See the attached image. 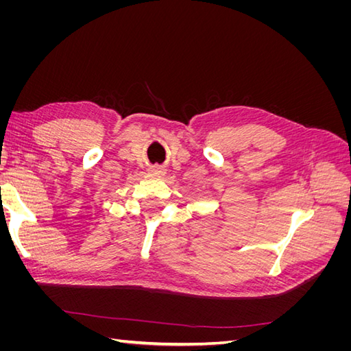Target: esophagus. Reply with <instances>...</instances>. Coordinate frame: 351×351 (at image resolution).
Segmentation results:
<instances>
[{"instance_id": "obj_1", "label": "esophagus", "mask_w": 351, "mask_h": 351, "mask_svg": "<svg viewBox=\"0 0 351 351\" xmlns=\"http://www.w3.org/2000/svg\"><path fill=\"white\" fill-rule=\"evenodd\" d=\"M152 173H156V174H164V173H165V169H164V167H161V165H155V167L152 168Z\"/></svg>"}]
</instances>
